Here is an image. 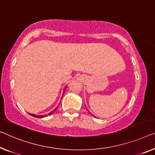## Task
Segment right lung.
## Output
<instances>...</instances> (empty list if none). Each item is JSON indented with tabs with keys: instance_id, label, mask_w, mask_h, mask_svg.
Wrapping results in <instances>:
<instances>
[{
	"instance_id": "obj_1",
	"label": "right lung",
	"mask_w": 155,
	"mask_h": 155,
	"mask_svg": "<svg viewBox=\"0 0 155 155\" xmlns=\"http://www.w3.org/2000/svg\"><path fill=\"white\" fill-rule=\"evenodd\" d=\"M66 89V88L65 89H64V90ZM58 108V106L57 107L54 109V110L53 111H51V113H49L48 114V115H51V114H53V113L54 112V111H56V109ZM31 116H34V117H36V118H44V117H46V116H47L48 115H44V116H38V115H35V114H30Z\"/></svg>"
}]
</instances>
